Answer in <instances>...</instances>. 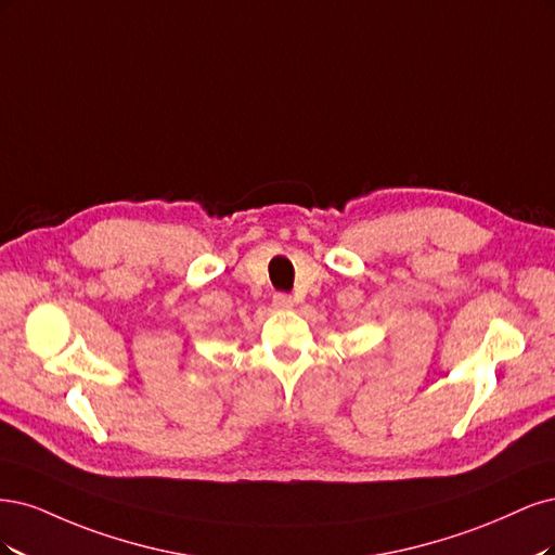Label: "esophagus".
<instances>
[{
    "instance_id": "34e87169",
    "label": "esophagus",
    "mask_w": 555,
    "mask_h": 555,
    "mask_svg": "<svg viewBox=\"0 0 555 555\" xmlns=\"http://www.w3.org/2000/svg\"><path fill=\"white\" fill-rule=\"evenodd\" d=\"M272 301H274L276 309H293V304H295V299L291 295H285V293H276Z\"/></svg>"
}]
</instances>
